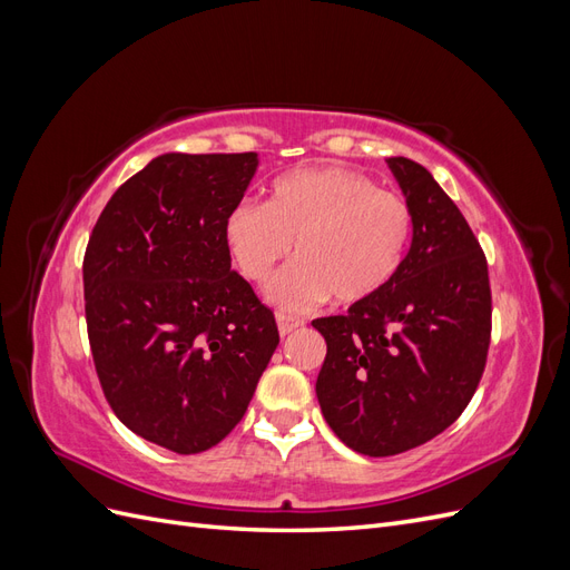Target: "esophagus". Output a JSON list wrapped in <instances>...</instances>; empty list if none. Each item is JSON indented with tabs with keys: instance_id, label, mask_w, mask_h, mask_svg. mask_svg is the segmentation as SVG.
I'll use <instances>...</instances> for the list:
<instances>
[{
	"instance_id": "obj_1",
	"label": "esophagus",
	"mask_w": 570,
	"mask_h": 570,
	"mask_svg": "<svg viewBox=\"0 0 570 570\" xmlns=\"http://www.w3.org/2000/svg\"><path fill=\"white\" fill-rule=\"evenodd\" d=\"M304 325V318H297V316H287V314H278V331L281 335H289L292 331H297V327Z\"/></svg>"
}]
</instances>
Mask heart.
<instances>
[{
	"label": "heart",
	"instance_id": "1",
	"mask_svg": "<svg viewBox=\"0 0 570 570\" xmlns=\"http://www.w3.org/2000/svg\"><path fill=\"white\" fill-rule=\"evenodd\" d=\"M223 239L254 285H266L295 245L297 264L271 289V302L285 312H304L331 295L358 304L400 275L413 209L358 170L302 168L275 178L266 204H235L223 220Z\"/></svg>",
	"mask_w": 570,
	"mask_h": 570
}]
</instances>
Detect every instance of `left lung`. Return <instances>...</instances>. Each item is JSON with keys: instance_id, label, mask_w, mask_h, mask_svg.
Masks as SVG:
<instances>
[{"instance_id": "left-lung-1", "label": "left lung", "mask_w": 570, "mask_h": 570, "mask_svg": "<svg viewBox=\"0 0 570 570\" xmlns=\"http://www.w3.org/2000/svg\"><path fill=\"white\" fill-rule=\"evenodd\" d=\"M387 166L413 209L400 275L344 316L316 318L327 354L316 381L323 419L366 456L425 444L469 406L488 364V258L459 206L406 157Z\"/></svg>"}]
</instances>
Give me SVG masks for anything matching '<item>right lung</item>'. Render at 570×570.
<instances>
[{
    "mask_svg": "<svg viewBox=\"0 0 570 570\" xmlns=\"http://www.w3.org/2000/svg\"><path fill=\"white\" fill-rule=\"evenodd\" d=\"M256 166L254 151L161 154L116 189L85 249L99 385L120 423L176 454L243 421L281 342L223 239Z\"/></svg>",
    "mask_w": 570,
    "mask_h": 570,
    "instance_id": "add662e5",
    "label": "right lung"
}]
</instances>
